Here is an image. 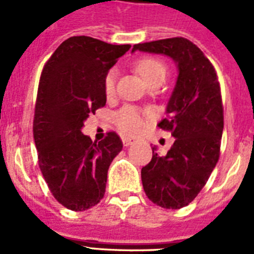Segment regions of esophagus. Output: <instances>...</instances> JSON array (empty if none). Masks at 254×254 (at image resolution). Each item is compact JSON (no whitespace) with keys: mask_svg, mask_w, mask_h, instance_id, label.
<instances>
[{"mask_svg":"<svg viewBox=\"0 0 254 254\" xmlns=\"http://www.w3.org/2000/svg\"><path fill=\"white\" fill-rule=\"evenodd\" d=\"M134 141H135V139L130 138V137H124V138H123L124 146H130L131 143H134Z\"/></svg>","mask_w":254,"mask_h":254,"instance_id":"esophagus-1","label":"esophagus"}]
</instances>
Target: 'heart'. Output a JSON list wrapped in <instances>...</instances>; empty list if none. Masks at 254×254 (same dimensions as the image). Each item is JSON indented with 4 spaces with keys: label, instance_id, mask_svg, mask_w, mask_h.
<instances>
[{
    "label": "heart",
    "instance_id": "b5f03b06",
    "mask_svg": "<svg viewBox=\"0 0 254 254\" xmlns=\"http://www.w3.org/2000/svg\"><path fill=\"white\" fill-rule=\"evenodd\" d=\"M135 69L138 71L141 76L147 81L153 83L158 79H165L167 72L166 64L163 62L155 59V58H143L135 63ZM116 83H117V71L109 69L103 80L104 93L108 99L115 96ZM116 127L125 134H135L141 130L143 125V113L137 107L127 105L121 108L119 112H116L113 116Z\"/></svg>",
    "mask_w": 254,
    "mask_h": 254
}]
</instances>
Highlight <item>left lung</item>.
Listing matches in <instances>:
<instances>
[{
  "label": "left lung",
  "mask_w": 254,
  "mask_h": 254,
  "mask_svg": "<svg viewBox=\"0 0 254 254\" xmlns=\"http://www.w3.org/2000/svg\"><path fill=\"white\" fill-rule=\"evenodd\" d=\"M163 54L177 62L179 75L158 124L175 141L165 157L141 170L143 191L154 204L167 209L189 205L204 187L220 157L224 109L220 83L212 63L196 45L182 37L138 43L133 51Z\"/></svg>",
  "instance_id": "left-lung-1"
}]
</instances>
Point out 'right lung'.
Returning <instances> with one entry per match:
<instances>
[{
	"mask_svg": "<svg viewBox=\"0 0 254 254\" xmlns=\"http://www.w3.org/2000/svg\"><path fill=\"white\" fill-rule=\"evenodd\" d=\"M129 49L130 45L71 37L42 69L33 123L38 165L54 197L75 212L100 203L108 169L123 150L116 131L92 142L81 129L107 103L104 76Z\"/></svg>",
	"mask_w": 254,
	"mask_h": 254,
	"instance_id": "1",
	"label": "right lung"
}]
</instances>
